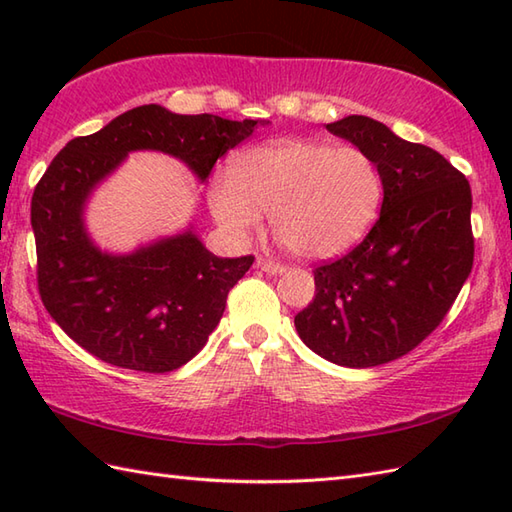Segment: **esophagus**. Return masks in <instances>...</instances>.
<instances>
[{
	"instance_id": "esophagus-1",
	"label": "esophagus",
	"mask_w": 512,
	"mask_h": 512,
	"mask_svg": "<svg viewBox=\"0 0 512 512\" xmlns=\"http://www.w3.org/2000/svg\"><path fill=\"white\" fill-rule=\"evenodd\" d=\"M257 268H262L264 273H268V275H279V273H284V270H286L284 264L273 262V259H266V257L257 259Z\"/></svg>"
}]
</instances>
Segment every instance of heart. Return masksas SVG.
Instances as JSON below:
<instances>
[{
	"label": "heart",
	"mask_w": 512,
	"mask_h": 512,
	"mask_svg": "<svg viewBox=\"0 0 512 512\" xmlns=\"http://www.w3.org/2000/svg\"><path fill=\"white\" fill-rule=\"evenodd\" d=\"M383 182L358 147L279 140L235 156L231 176L217 173L209 206L222 231L244 239L270 213V226L299 257L343 253L374 222Z\"/></svg>",
	"instance_id": "b5f03b06"
}]
</instances>
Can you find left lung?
Listing matches in <instances>:
<instances>
[{"label":"left lung","instance_id":"obj_1","mask_svg":"<svg viewBox=\"0 0 512 512\" xmlns=\"http://www.w3.org/2000/svg\"><path fill=\"white\" fill-rule=\"evenodd\" d=\"M376 162L383 209L350 253L314 268V299L295 317L312 352L343 367L405 356L447 317L471 275V187L436 149L367 116L325 125Z\"/></svg>","mask_w":512,"mask_h":512}]
</instances>
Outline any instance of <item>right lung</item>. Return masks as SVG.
I'll use <instances>...</instances> for the list:
<instances>
[{"label":"right lung","mask_w":512,"mask_h":512,"mask_svg":"<svg viewBox=\"0 0 512 512\" xmlns=\"http://www.w3.org/2000/svg\"><path fill=\"white\" fill-rule=\"evenodd\" d=\"M257 125L250 118L182 116L140 105L101 132L70 140L54 156L30 204L37 284L50 317L83 350L116 367L165 374L189 363L209 341L228 290L255 257H217L193 231L110 255L85 231L83 209L129 151L154 149L180 158L204 182L217 158Z\"/></svg>","instance_id":"right-lung-1"}]
</instances>
